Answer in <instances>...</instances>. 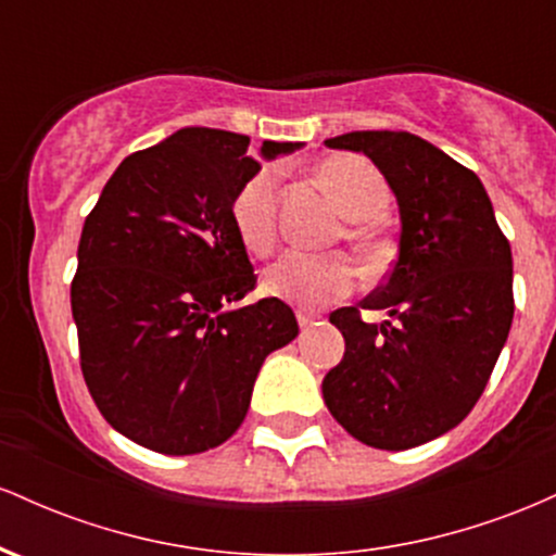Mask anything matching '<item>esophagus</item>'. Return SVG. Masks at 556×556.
<instances>
[{"label":"esophagus","instance_id":"esophagus-1","mask_svg":"<svg viewBox=\"0 0 556 556\" xmlns=\"http://www.w3.org/2000/svg\"><path fill=\"white\" fill-rule=\"evenodd\" d=\"M298 324H300V329H311L314 324H318V316L308 314V311H298Z\"/></svg>","mask_w":556,"mask_h":556}]
</instances>
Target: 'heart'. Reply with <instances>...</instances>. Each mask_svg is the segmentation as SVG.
<instances>
[{
    "label": "heart",
    "instance_id": "b5f03b06",
    "mask_svg": "<svg viewBox=\"0 0 556 556\" xmlns=\"http://www.w3.org/2000/svg\"><path fill=\"white\" fill-rule=\"evenodd\" d=\"M337 208L350 222H366L387 206L384 177L361 156H331L316 167ZM279 169L264 167L248 177L232 198L229 216L242 245L269 253L277 242ZM264 292L295 305H324L344 298L358 282V269L344 253L287 251L264 271Z\"/></svg>",
    "mask_w": 556,
    "mask_h": 556
}]
</instances>
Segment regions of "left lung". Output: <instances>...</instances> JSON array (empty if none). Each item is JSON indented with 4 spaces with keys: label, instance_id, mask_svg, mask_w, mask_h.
I'll return each instance as SVG.
<instances>
[{
    "label": "left lung",
    "instance_id": "8db88e82",
    "mask_svg": "<svg viewBox=\"0 0 556 556\" xmlns=\"http://www.w3.org/2000/svg\"><path fill=\"white\" fill-rule=\"evenodd\" d=\"M366 154L400 208L397 261L361 308L329 321L344 358L324 376L329 413L376 450H410L473 410L513 327V251L486 188L470 169L413 132L358 130L324 140Z\"/></svg>",
    "mask_w": 556,
    "mask_h": 556
}]
</instances>
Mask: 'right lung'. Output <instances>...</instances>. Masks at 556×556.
I'll return each mask as SVG.
<instances>
[{"mask_svg":"<svg viewBox=\"0 0 556 556\" xmlns=\"http://www.w3.org/2000/svg\"><path fill=\"white\" fill-rule=\"evenodd\" d=\"M248 143L182 127L127 156L83 225L70 290L83 379L114 431L162 455L227 442L261 363L298 337L282 300L240 305L256 274L229 206L261 169ZM300 146L264 140L258 156Z\"/></svg>","mask_w":556,"mask_h":556,"instance_id":"right-lung-1","label":"right lung"}]
</instances>
